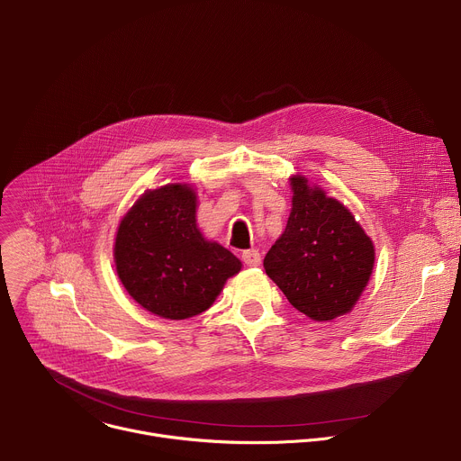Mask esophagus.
<instances>
[{
	"instance_id": "esophagus-1",
	"label": "esophagus",
	"mask_w": 461,
	"mask_h": 461,
	"mask_svg": "<svg viewBox=\"0 0 461 461\" xmlns=\"http://www.w3.org/2000/svg\"><path fill=\"white\" fill-rule=\"evenodd\" d=\"M242 260L248 267H258L260 265V253L257 249H246L242 251Z\"/></svg>"
}]
</instances>
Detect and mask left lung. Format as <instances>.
Instances as JSON below:
<instances>
[{"label": "left lung", "mask_w": 461, "mask_h": 461, "mask_svg": "<svg viewBox=\"0 0 461 461\" xmlns=\"http://www.w3.org/2000/svg\"><path fill=\"white\" fill-rule=\"evenodd\" d=\"M286 230L265 257L268 277L313 321L348 313L368 285L374 244L354 215L303 175L290 178Z\"/></svg>", "instance_id": "1"}]
</instances>
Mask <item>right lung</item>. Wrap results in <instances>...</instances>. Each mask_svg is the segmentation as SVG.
<instances>
[{
  "instance_id": "1",
  "label": "right lung",
  "mask_w": 461,
  "mask_h": 461,
  "mask_svg": "<svg viewBox=\"0 0 461 461\" xmlns=\"http://www.w3.org/2000/svg\"><path fill=\"white\" fill-rule=\"evenodd\" d=\"M196 194L187 184L146 191L122 219L114 265L123 288L164 319L206 312L240 260L196 228Z\"/></svg>"
}]
</instances>
